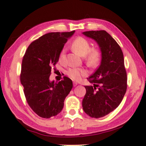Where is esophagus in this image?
Wrapping results in <instances>:
<instances>
[{
  "label": "esophagus",
  "instance_id": "esophagus-1",
  "mask_svg": "<svg viewBox=\"0 0 146 146\" xmlns=\"http://www.w3.org/2000/svg\"><path fill=\"white\" fill-rule=\"evenodd\" d=\"M78 85V83L77 82H73V85H74V86H77Z\"/></svg>",
  "mask_w": 146,
  "mask_h": 146
}]
</instances>
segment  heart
<instances>
[{
  "label": "heart",
  "instance_id": "heart-1",
  "mask_svg": "<svg viewBox=\"0 0 146 146\" xmlns=\"http://www.w3.org/2000/svg\"><path fill=\"white\" fill-rule=\"evenodd\" d=\"M71 48L81 56L88 66L96 67L101 60V52L98 48H91L90 43L86 38L79 36L73 40ZM65 60V50L63 49L59 55V61L64 63ZM87 71L83 68H70L66 72V74L73 81H80L83 76L86 75Z\"/></svg>",
  "mask_w": 146,
  "mask_h": 146
}]
</instances>
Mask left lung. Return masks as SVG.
Instances as JSON below:
<instances>
[{
  "label": "left lung",
  "instance_id": "1",
  "mask_svg": "<svg viewBox=\"0 0 146 146\" xmlns=\"http://www.w3.org/2000/svg\"><path fill=\"white\" fill-rule=\"evenodd\" d=\"M95 40L101 48L100 66L87 80L92 86H85L82 101L85 113L93 118H101L115 110L127 90V74L121 48L106 31L83 33Z\"/></svg>",
  "mask_w": 146,
  "mask_h": 146
}]
</instances>
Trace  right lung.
Listing matches in <instances>:
<instances>
[{"label": "right lung", "mask_w": 146, "mask_h": 146, "mask_svg": "<svg viewBox=\"0 0 146 146\" xmlns=\"http://www.w3.org/2000/svg\"><path fill=\"white\" fill-rule=\"evenodd\" d=\"M71 32L48 33L31 43L22 59L20 82L27 104L42 118L49 119L62 110L64 101L72 88V81L64 76L59 82H50L59 55Z\"/></svg>", "instance_id": "obj_1"}]
</instances>
